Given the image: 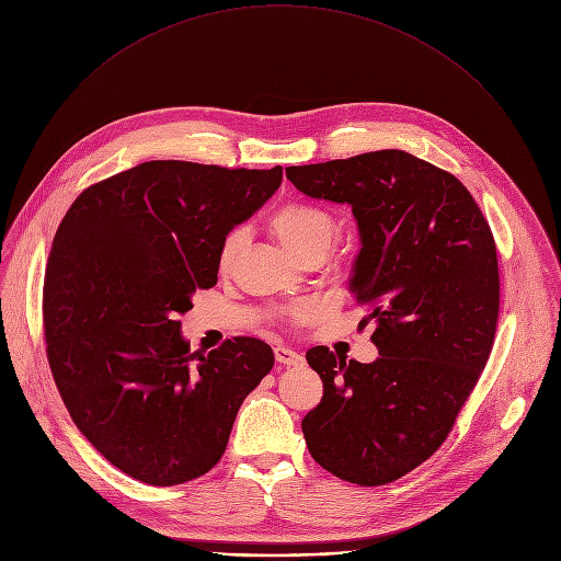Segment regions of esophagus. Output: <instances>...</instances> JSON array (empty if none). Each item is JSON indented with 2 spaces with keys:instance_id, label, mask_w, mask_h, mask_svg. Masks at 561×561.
Wrapping results in <instances>:
<instances>
[{
  "instance_id": "esophagus-1",
  "label": "esophagus",
  "mask_w": 561,
  "mask_h": 561,
  "mask_svg": "<svg viewBox=\"0 0 561 561\" xmlns=\"http://www.w3.org/2000/svg\"><path fill=\"white\" fill-rule=\"evenodd\" d=\"M275 360H277L279 365L295 367V365H301V360H304V358H301V355H299L295 348L279 344V346H275Z\"/></svg>"
}]
</instances>
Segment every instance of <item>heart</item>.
<instances>
[{
	"mask_svg": "<svg viewBox=\"0 0 561 561\" xmlns=\"http://www.w3.org/2000/svg\"><path fill=\"white\" fill-rule=\"evenodd\" d=\"M268 226L273 230V234L282 241V245L295 254L299 262L307 260H324L331 245L337 239V219L320 208L313 206V203H304V201H288L284 206H279L271 217H268ZM245 230L243 228H232L219 245V254H217V264L219 271L226 273L230 271V266L234 264L237 254L241 252V248L245 245ZM316 311V304L311 301H297L293 307H288L282 316L286 322L290 324H299L307 320L311 313Z\"/></svg>",
	"mask_w": 561,
	"mask_h": 561,
	"instance_id": "heart-1",
	"label": "heart"
}]
</instances>
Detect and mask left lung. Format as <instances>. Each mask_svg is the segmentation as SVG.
Returning <instances> with one entry per match:
<instances>
[{
	"label": "left lung",
	"instance_id": "8db88e82",
	"mask_svg": "<svg viewBox=\"0 0 561 561\" xmlns=\"http://www.w3.org/2000/svg\"><path fill=\"white\" fill-rule=\"evenodd\" d=\"M307 196L346 203L360 252L348 288L369 307L378 358L307 351L324 396L301 421L316 461L342 481L385 485L443 445L492 351L496 245L466 185L402 149L286 168Z\"/></svg>",
	"mask_w": 561,
	"mask_h": 561
}]
</instances>
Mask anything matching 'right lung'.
<instances>
[{"label":"right lung","mask_w":561,"mask_h":561,"mask_svg":"<svg viewBox=\"0 0 561 561\" xmlns=\"http://www.w3.org/2000/svg\"><path fill=\"white\" fill-rule=\"evenodd\" d=\"M279 183V165L147 161L87 187L54 237L50 371L78 430L136 481L165 488L213 470L243 398L275 365L257 337L190 353L176 318L217 284L221 239Z\"/></svg>","instance_id":"1"}]
</instances>
